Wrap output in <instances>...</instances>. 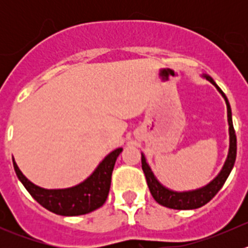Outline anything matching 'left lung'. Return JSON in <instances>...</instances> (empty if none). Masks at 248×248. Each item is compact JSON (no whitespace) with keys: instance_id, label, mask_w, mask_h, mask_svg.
I'll list each match as a JSON object with an SVG mask.
<instances>
[{"instance_id":"left-lung-1","label":"left lung","mask_w":248,"mask_h":248,"mask_svg":"<svg viewBox=\"0 0 248 248\" xmlns=\"http://www.w3.org/2000/svg\"><path fill=\"white\" fill-rule=\"evenodd\" d=\"M202 78L209 80L217 90L222 97L224 98L227 104V115H228V124H229V150H228V156H227L226 162H224L223 167H222L221 171L218 172L216 177L212 180L211 182L206 185V186L202 187V188L193 189V191H187V192H176L171 191V189L164 187L158 180L156 179L155 174L152 172L151 168L147 164L146 158H145L144 154H141V168L144 171L145 177H146L147 186H149L150 192H151L152 197L158 204L162 206L169 207V209L175 210H193L198 209V207L202 206L206 202H209L217 194V192L222 188L224 185L226 180L228 179L229 174H231L232 167H234L235 158H236V136H235L234 126H232V109L231 104H229L228 98L226 94L223 93L218 85L214 81L211 77L207 74H202Z\"/></svg>"}]
</instances>
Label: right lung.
I'll use <instances>...</instances> for the list:
<instances>
[{
  "label": "right lung",
  "instance_id": "add662e5",
  "mask_svg": "<svg viewBox=\"0 0 248 248\" xmlns=\"http://www.w3.org/2000/svg\"><path fill=\"white\" fill-rule=\"evenodd\" d=\"M122 147L111 151L86 180L77 186L62 189H46L32 184L16 166L14 170L25 188L43 207L61 216H79L101 207L108 198L111 174Z\"/></svg>",
  "mask_w": 248,
  "mask_h": 248
}]
</instances>
